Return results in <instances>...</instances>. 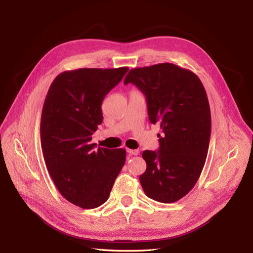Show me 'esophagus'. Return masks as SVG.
I'll return each instance as SVG.
<instances>
[{"mask_svg":"<svg viewBox=\"0 0 253 253\" xmlns=\"http://www.w3.org/2000/svg\"><path fill=\"white\" fill-rule=\"evenodd\" d=\"M126 152L128 153L129 155H138L139 154V151L138 150H132V149H126Z\"/></svg>","mask_w":253,"mask_h":253,"instance_id":"1","label":"esophagus"}]
</instances>
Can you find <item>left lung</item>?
I'll return each instance as SVG.
<instances>
[{
    "mask_svg": "<svg viewBox=\"0 0 253 253\" xmlns=\"http://www.w3.org/2000/svg\"><path fill=\"white\" fill-rule=\"evenodd\" d=\"M127 83L145 95L149 119L162 129L158 151L142 152V189L159 203L177 202L195 186L208 154L211 113L205 87L193 72L172 63L133 68Z\"/></svg>",
    "mask_w": 253,
    "mask_h": 253,
    "instance_id": "obj_1",
    "label": "left lung"
}]
</instances>
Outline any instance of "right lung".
<instances>
[{
    "label": "right lung",
    "mask_w": 253,
    "mask_h": 253,
    "mask_svg": "<svg viewBox=\"0 0 253 253\" xmlns=\"http://www.w3.org/2000/svg\"><path fill=\"white\" fill-rule=\"evenodd\" d=\"M127 71H66L52 81L45 98L40 126L45 165L61 195L80 208L94 209L108 201L125 166V149H96L90 140L102 124L103 98Z\"/></svg>",
    "instance_id": "obj_1"
}]
</instances>
